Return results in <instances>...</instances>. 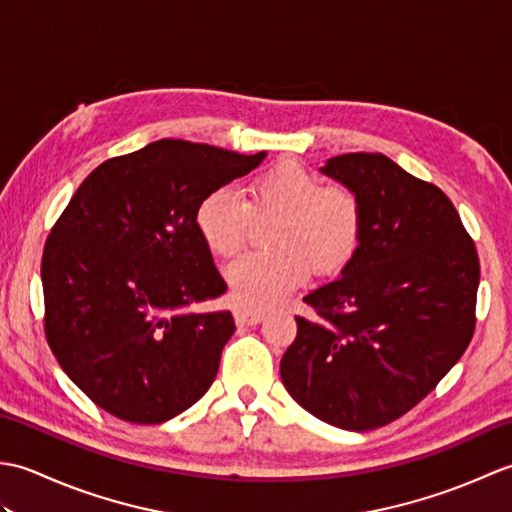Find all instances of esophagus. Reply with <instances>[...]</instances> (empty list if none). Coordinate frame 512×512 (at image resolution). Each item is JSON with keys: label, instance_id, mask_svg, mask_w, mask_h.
Returning <instances> with one entry per match:
<instances>
[{"label": "esophagus", "instance_id": "obj_1", "mask_svg": "<svg viewBox=\"0 0 512 512\" xmlns=\"http://www.w3.org/2000/svg\"><path fill=\"white\" fill-rule=\"evenodd\" d=\"M235 321L237 325H255L264 319V312L262 310H255V308H246V306H235Z\"/></svg>", "mask_w": 512, "mask_h": 512}]
</instances>
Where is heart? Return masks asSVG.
<instances>
[{
    "instance_id": "obj_1",
    "label": "heart",
    "mask_w": 512,
    "mask_h": 512,
    "mask_svg": "<svg viewBox=\"0 0 512 512\" xmlns=\"http://www.w3.org/2000/svg\"><path fill=\"white\" fill-rule=\"evenodd\" d=\"M255 215H279L270 233V244L277 248L255 250L228 264V288L246 308L284 301L310 270L317 275L341 270L363 231L358 195L345 184H323L317 173L292 160L257 176L250 200L231 187L206 193L195 211V226L211 253L231 257L246 244Z\"/></svg>"
}]
</instances>
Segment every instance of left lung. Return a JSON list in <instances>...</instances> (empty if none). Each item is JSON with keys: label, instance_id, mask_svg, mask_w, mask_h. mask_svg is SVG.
Returning a JSON list of instances; mask_svg holds the SVG:
<instances>
[{"label": "left lung", "instance_id": "8db88e82", "mask_svg": "<svg viewBox=\"0 0 512 512\" xmlns=\"http://www.w3.org/2000/svg\"><path fill=\"white\" fill-rule=\"evenodd\" d=\"M363 231L343 277L303 301L281 380L299 405L347 431L405 416L460 361L475 332L480 257L440 187L383 154L330 158Z\"/></svg>", "mask_w": 512, "mask_h": 512}]
</instances>
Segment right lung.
I'll list each match as a JSON object with an SVG mask.
<instances>
[{"instance_id":"add662e5","label":"right lung","mask_w":512,"mask_h":512,"mask_svg":"<svg viewBox=\"0 0 512 512\" xmlns=\"http://www.w3.org/2000/svg\"><path fill=\"white\" fill-rule=\"evenodd\" d=\"M264 156L162 138L79 184L43 246V332L94 405L160 424L209 391L235 321L180 312L226 292L195 211Z\"/></svg>"}]
</instances>
